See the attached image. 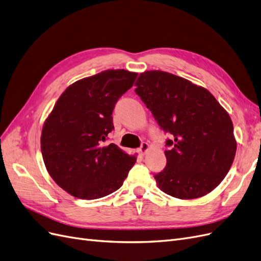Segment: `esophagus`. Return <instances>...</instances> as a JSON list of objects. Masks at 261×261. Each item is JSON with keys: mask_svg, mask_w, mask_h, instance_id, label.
<instances>
[{"mask_svg": "<svg viewBox=\"0 0 261 261\" xmlns=\"http://www.w3.org/2000/svg\"><path fill=\"white\" fill-rule=\"evenodd\" d=\"M148 150H149V145L147 143H143V144H141L140 148L138 149V151H139L140 154L144 155V154H146V152L148 151Z\"/></svg>", "mask_w": 261, "mask_h": 261, "instance_id": "obj_1", "label": "esophagus"}]
</instances>
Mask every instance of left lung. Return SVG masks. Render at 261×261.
<instances>
[{"mask_svg":"<svg viewBox=\"0 0 261 261\" xmlns=\"http://www.w3.org/2000/svg\"><path fill=\"white\" fill-rule=\"evenodd\" d=\"M136 93L172 138L167 167L154 178L161 191L178 199L212 192L230 171L236 140L230 115L212 93L162 70L139 74Z\"/></svg>","mask_w":261,"mask_h":261,"instance_id":"obj_1","label":"left lung"}]
</instances>
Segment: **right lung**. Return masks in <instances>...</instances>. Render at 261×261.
<instances>
[{
  "mask_svg": "<svg viewBox=\"0 0 261 261\" xmlns=\"http://www.w3.org/2000/svg\"><path fill=\"white\" fill-rule=\"evenodd\" d=\"M137 73L108 69L68 86L46 117L41 152L46 171L61 188L80 199L117 191L136 162L114 144L105 145L117 100Z\"/></svg>",
  "mask_w": 261,
  "mask_h": 261,
  "instance_id": "add662e5",
  "label": "right lung"
}]
</instances>
